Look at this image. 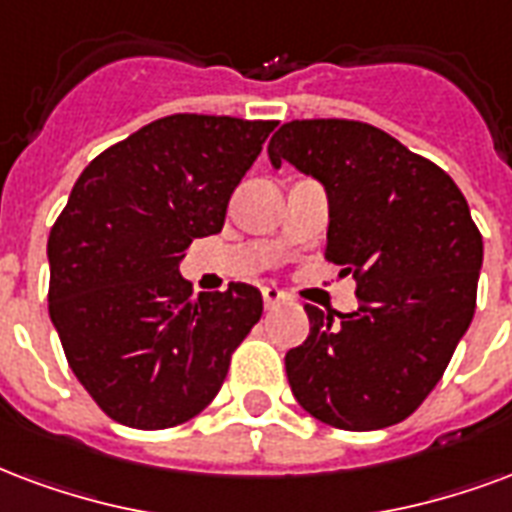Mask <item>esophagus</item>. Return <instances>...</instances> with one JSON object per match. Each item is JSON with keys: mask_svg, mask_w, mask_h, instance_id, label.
<instances>
[{"mask_svg": "<svg viewBox=\"0 0 512 512\" xmlns=\"http://www.w3.org/2000/svg\"><path fill=\"white\" fill-rule=\"evenodd\" d=\"M282 301H285V293H282L279 287L274 285L263 287V304H266V309H274V306L282 304Z\"/></svg>", "mask_w": 512, "mask_h": 512, "instance_id": "1", "label": "esophagus"}]
</instances>
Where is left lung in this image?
Instances as JSON below:
<instances>
[{
    "instance_id": "obj_1",
    "label": "left lung",
    "mask_w": 512,
    "mask_h": 512,
    "mask_svg": "<svg viewBox=\"0 0 512 512\" xmlns=\"http://www.w3.org/2000/svg\"><path fill=\"white\" fill-rule=\"evenodd\" d=\"M271 165L323 181L325 260L355 276L358 309L306 304L309 336L285 355L293 396L344 431H374L418 410L472 323L483 236L456 181L388 132L350 119L287 121Z\"/></svg>"
}]
</instances>
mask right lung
I'll list each match as a JSON object with an SVG mask.
<instances>
[{
  "label": "right lung",
  "instance_id": "right-lung-1",
  "mask_svg": "<svg viewBox=\"0 0 512 512\" xmlns=\"http://www.w3.org/2000/svg\"><path fill=\"white\" fill-rule=\"evenodd\" d=\"M276 121L173 113L94 157L48 236V312L64 355L108 418L173 429L206 410L263 314L244 282L192 295V238L227 203Z\"/></svg>",
  "mask_w": 512,
  "mask_h": 512
}]
</instances>
